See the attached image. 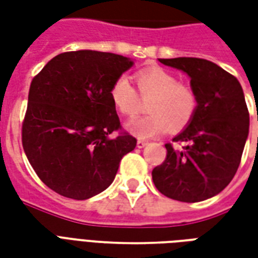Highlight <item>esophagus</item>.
<instances>
[{"label":"esophagus","instance_id":"esophagus-1","mask_svg":"<svg viewBox=\"0 0 258 258\" xmlns=\"http://www.w3.org/2000/svg\"><path fill=\"white\" fill-rule=\"evenodd\" d=\"M148 145V142H146V141H144V140H138L137 141V146H138V148H145V146Z\"/></svg>","mask_w":258,"mask_h":258}]
</instances>
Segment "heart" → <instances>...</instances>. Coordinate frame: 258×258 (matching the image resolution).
<instances>
[{"instance_id": "1", "label": "heart", "mask_w": 258, "mask_h": 258, "mask_svg": "<svg viewBox=\"0 0 258 258\" xmlns=\"http://www.w3.org/2000/svg\"><path fill=\"white\" fill-rule=\"evenodd\" d=\"M142 96H151L146 103L148 116L135 117L125 123V130L138 138L157 137L170 127L179 131L194 117L198 98L194 90L179 84L175 76L163 69L144 70L135 76ZM110 99L118 112L133 116L138 110L140 99L128 77L120 76L110 88Z\"/></svg>"}]
</instances>
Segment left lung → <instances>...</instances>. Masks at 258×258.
Instances as JSON below:
<instances>
[{
  "label": "left lung",
  "mask_w": 258,
  "mask_h": 258,
  "mask_svg": "<svg viewBox=\"0 0 258 258\" xmlns=\"http://www.w3.org/2000/svg\"><path fill=\"white\" fill-rule=\"evenodd\" d=\"M190 79L198 98L194 117L177 137L181 151L166 145L167 157L153 168L159 192L179 202H202L232 181L249 137V110L242 85L218 64L199 58L159 59Z\"/></svg>",
  "instance_id": "1"
}]
</instances>
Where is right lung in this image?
Masks as SVG:
<instances>
[{"label":"right lung","instance_id":"1","mask_svg":"<svg viewBox=\"0 0 258 258\" xmlns=\"http://www.w3.org/2000/svg\"><path fill=\"white\" fill-rule=\"evenodd\" d=\"M134 60L110 52L56 55L33 79L22 127L23 149L48 188L64 198L90 199L112 184L120 160L134 151L110 99L114 80Z\"/></svg>","mask_w":258,"mask_h":258}]
</instances>
